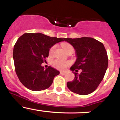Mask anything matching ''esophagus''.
<instances>
[{
	"mask_svg": "<svg viewBox=\"0 0 120 120\" xmlns=\"http://www.w3.org/2000/svg\"><path fill=\"white\" fill-rule=\"evenodd\" d=\"M60 73V74H61V75H64L66 74V72H62V71H61Z\"/></svg>",
	"mask_w": 120,
	"mask_h": 120,
	"instance_id": "obj_1",
	"label": "esophagus"
}]
</instances>
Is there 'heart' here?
<instances>
[{
	"mask_svg": "<svg viewBox=\"0 0 120 120\" xmlns=\"http://www.w3.org/2000/svg\"><path fill=\"white\" fill-rule=\"evenodd\" d=\"M62 46L63 49L66 52H67L68 50L70 49H73L72 46L71 45L68 44L67 43H63L62 44ZM56 46L54 45L49 50V54H52L54 52ZM52 65L53 67L56 68L57 69H59L60 70H63L66 69V68L67 67L68 65H70V62L68 61H65L63 60H61L60 59H56V60H53L52 61Z\"/></svg>",
	"mask_w": 120,
	"mask_h": 120,
	"instance_id": "obj_1",
	"label": "heart"
}]
</instances>
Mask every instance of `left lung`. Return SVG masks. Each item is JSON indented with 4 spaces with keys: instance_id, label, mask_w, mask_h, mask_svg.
<instances>
[{
    "instance_id": "8db88e82",
    "label": "left lung",
    "mask_w": 120,
    "mask_h": 120,
    "mask_svg": "<svg viewBox=\"0 0 120 120\" xmlns=\"http://www.w3.org/2000/svg\"><path fill=\"white\" fill-rule=\"evenodd\" d=\"M75 51V62L70 68L75 74L67 86L72 92L86 95L94 91L105 76L108 67V57L103 44L92 38H64ZM82 69L80 74L78 70Z\"/></svg>"
}]
</instances>
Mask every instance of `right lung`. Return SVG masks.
Instances as JSON below:
<instances>
[{"instance_id": "obj_1", "label": "right lung", "mask_w": 120, "mask_h": 120, "mask_svg": "<svg viewBox=\"0 0 120 120\" xmlns=\"http://www.w3.org/2000/svg\"><path fill=\"white\" fill-rule=\"evenodd\" d=\"M62 41L64 38L41 33H26L18 39L13 49V59L18 78L24 86L33 91L50 86L60 72L51 66L45 69L42 63L49 56L50 48Z\"/></svg>"}]
</instances>
